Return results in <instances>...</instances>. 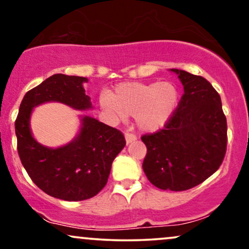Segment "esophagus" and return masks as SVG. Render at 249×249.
<instances>
[{
  "mask_svg": "<svg viewBox=\"0 0 249 249\" xmlns=\"http://www.w3.org/2000/svg\"><path fill=\"white\" fill-rule=\"evenodd\" d=\"M124 137H125V142H127V144H129V143H131V142H134V141H136L137 140V137L135 136L134 134H130V133H127L124 135Z\"/></svg>",
  "mask_w": 249,
  "mask_h": 249,
  "instance_id": "34e87169",
  "label": "esophagus"
}]
</instances>
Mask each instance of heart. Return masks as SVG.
I'll list each match as a JSON object with an SVG mask.
<instances>
[{"label": "heart", "mask_w": 249, "mask_h": 249, "mask_svg": "<svg viewBox=\"0 0 249 249\" xmlns=\"http://www.w3.org/2000/svg\"><path fill=\"white\" fill-rule=\"evenodd\" d=\"M179 104V91L171 82L122 83L112 94L100 97V106L118 121L134 116L137 128L146 133L161 129Z\"/></svg>", "instance_id": "obj_1"}]
</instances>
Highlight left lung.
<instances>
[{"label": "left lung", "instance_id": "obj_1", "mask_svg": "<svg viewBox=\"0 0 249 249\" xmlns=\"http://www.w3.org/2000/svg\"><path fill=\"white\" fill-rule=\"evenodd\" d=\"M183 85L176 112L164 129L143 135L146 156L143 171L157 188H193L218 170L228 145V124L222 100L202 76L171 69Z\"/></svg>", "mask_w": 249, "mask_h": 249}]
</instances>
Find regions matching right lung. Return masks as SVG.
<instances>
[{
	"mask_svg": "<svg viewBox=\"0 0 249 249\" xmlns=\"http://www.w3.org/2000/svg\"><path fill=\"white\" fill-rule=\"evenodd\" d=\"M87 77L55 73L26 92L15 122L17 150L27 174L46 194L64 201L93 197L108 179L114 158L124 148V134L91 116H81L77 136L66 145L48 148L36 142L30 128L35 107L56 101L73 109L92 108L83 83Z\"/></svg>",
	"mask_w": 249,
	"mask_h": 249,
	"instance_id": "1",
	"label": "right lung"
}]
</instances>
